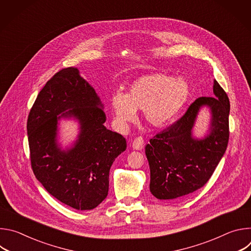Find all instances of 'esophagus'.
Here are the masks:
<instances>
[{
  "instance_id": "34e87169",
  "label": "esophagus",
  "mask_w": 251,
  "mask_h": 251,
  "mask_svg": "<svg viewBox=\"0 0 251 251\" xmlns=\"http://www.w3.org/2000/svg\"><path fill=\"white\" fill-rule=\"evenodd\" d=\"M132 147L135 150H142L143 147H144V139H143V137L139 136L135 138L132 142Z\"/></svg>"
}]
</instances>
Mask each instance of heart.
I'll list each match as a JSON object with an SVG mask.
<instances>
[{
    "label": "heart",
    "instance_id": "b5f03b06",
    "mask_svg": "<svg viewBox=\"0 0 251 251\" xmlns=\"http://www.w3.org/2000/svg\"><path fill=\"white\" fill-rule=\"evenodd\" d=\"M189 96L190 86L184 78L154 74L136 79L127 94H113L110 106L115 122L120 127L135 121L137 110L144 111L150 125L163 127L182 110Z\"/></svg>",
    "mask_w": 251,
    "mask_h": 251
}]
</instances>
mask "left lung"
Segmentation results:
<instances>
[{
	"label": "left lung",
	"instance_id": "obj_1",
	"mask_svg": "<svg viewBox=\"0 0 251 251\" xmlns=\"http://www.w3.org/2000/svg\"><path fill=\"white\" fill-rule=\"evenodd\" d=\"M214 97H199L187 112L146 145L150 166V192L159 200H176L203 187L223 158L228 143L230 110L227 94L217 80ZM208 106L212 113L209 134L192 137L199 110Z\"/></svg>",
	"mask_w": 251,
	"mask_h": 251
}]
</instances>
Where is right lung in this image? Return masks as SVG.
<instances>
[{
    "mask_svg": "<svg viewBox=\"0 0 251 251\" xmlns=\"http://www.w3.org/2000/svg\"><path fill=\"white\" fill-rule=\"evenodd\" d=\"M71 117L79 121L80 134L63 151L57 142L58 120ZM105 121L100 98L75 67L59 70L47 82L27 117L35 177L52 197L78 210L92 209L105 200L110 168L127 147L125 138L107 129Z\"/></svg>",
    "mask_w": 251,
    "mask_h": 251,
    "instance_id": "right-lung-1",
    "label": "right lung"
}]
</instances>
